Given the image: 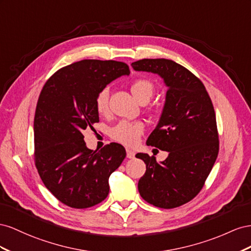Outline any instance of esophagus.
Listing matches in <instances>:
<instances>
[{"mask_svg":"<svg viewBox=\"0 0 251 251\" xmlns=\"http://www.w3.org/2000/svg\"><path fill=\"white\" fill-rule=\"evenodd\" d=\"M126 153H127V157L128 159H133L134 157V151H132V150L130 149H126Z\"/></svg>","mask_w":251,"mask_h":251,"instance_id":"esophagus-1","label":"esophagus"}]
</instances>
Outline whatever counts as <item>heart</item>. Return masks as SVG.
<instances>
[{"label": "heart", "mask_w": 251, "mask_h": 251, "mask_svg": "<svg viewBox=\"0 0 251 251\" xmlns=\"http://www.w3.org/2000/svg\"><path fill=\"white\" fill-rule=\"evenodd\" d=\"M130 90L134 98L139 102L143 100H148L151 98L154 91L153 83L147 80V78H137L131 83ZM95 105L98 113L107 114L109 109V89L105 87L98 92L95 100ZM144 132V124L140 121L129 122V121H122L118 125L114 126L110 135L111 138L121 144L125 146H135L139 143L142 133Z\"/></svg>", "instance_id": "heart-1"}]
</instances>
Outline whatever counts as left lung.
Instances as JSON below:
<instances>
[{"instance_id":"1","label":"left lung","mask_w":251,"mask_h":251,"mask_svg":"<svg viewBox=\"0 0 251 251\" xmlns=\"http://www.w3.org/2000/svg\"><path fill=\"white\" fill-rule=\"evenodd\" d=\"M135 71L159 75L167 86L159 123L146 144L168 151L165 161L137 153L146 164L138 184L141 197L160 208L191 201L203 188L219 153V134L213 105L204 84L180 64L167 59H143Z\"/></svg>"}]
</instances>
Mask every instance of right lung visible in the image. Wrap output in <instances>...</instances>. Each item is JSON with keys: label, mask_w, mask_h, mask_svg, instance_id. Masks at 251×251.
<instances>
[{"label": "right lung", "mask_w": 251, "mask_h": 251, "mask_svg": "<svg viewBox=\"0 0 251 251\" xmlns=\"http://www.w3.org/2000/svg\"><path fill=\"white\" fill-rule=\"evenodd\" d=\"M129 74L123 62L83 60L56 71L43 87L33 122L35 167L63 204L88 208L108 196L109 176L125 159V148L110 143L94 151L83 131L99 122L98 92Z\"/></svg>", "instance_id": "add662e5"}]
</instances>
